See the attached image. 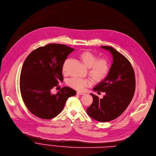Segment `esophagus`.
<instances>
[{"instance_id":"esophagus-1","label":"esophagus","mask_w":156,"mask_h":156,"mask_svg":"<svg viewBox=\"0 0 156 156\" xmlns=\"http://www.w3.org/2000/svg\"><path fill=\"white\" fill-rule=\"evenodd\" d=\"M77 94H79V95H84V94H85V93H83V92H81V91H77Z\"/></svg>"}]
</instances>
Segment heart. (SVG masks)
<instances>
[{
  "label": "heart",
  "instance_id": "1",
  "mask_svg": "<svg viewBox=\"0 0 156 156\" xmlns=\"http://www.w3.org/2000/svg\"><path fill=\"white\" fill-rule=\"evenodd\" d=\"M80 58L84 65L89 68V75L95 81H102L108 76L110 65L107 59L103 58L98 59L96 55L89 51L82 52L80 55ZM67 62V60L65 61L63 65L62 70L64 73L66 72ZM67 84L76 90L83 91L91 85L92 81L88 78L72 77L67 81Z\"/></svg>",
  "mask_w": 156,
  "mask_h": 156
}]
</instances>
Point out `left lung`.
I'll return each mask as SVG.
<instances>
[{
  "mask_svg": "<svg viewBox=\"0 0 156 156\" xmlns=\"http://www.w3.org/2000/svg\"><path fill=\"white\" fill-rule=\"evenodd\" d=\"M101 48L112 53L113 63L108 76L93 88L94 91L105 92L102 99L93 94L91 105L87 114L93 119L108 122L119 117L130 104L136 88L133 68L125 56L115 48L108 46Z\"/></svg>",
  "mask_w": 156,
  "mask_h": 156,
  "instance_id": "obj_1",
  "label": "left lung"
}]
</instances>
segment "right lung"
<instances>
[{
  "instance_id": "add662e5",
  "label": "right lung",
  "mask_w": 156,
  "mask_h": 156,
  "mask_svg": "<svg viewBox=\"0 0 156 156\" xmlns=\"http://www.w3.org/2000/svg\"><path fill=\"white\" fill-rule=\"evenodd\" d=\"M73 50L65 45L51 44L35 49L26 58L20 73V93L27 109L37 117L44 119L56 117L68 98L76 94L66 87L56 94L51 93V90L63 81V63Z\"/></svg>"
}]
</instances>
